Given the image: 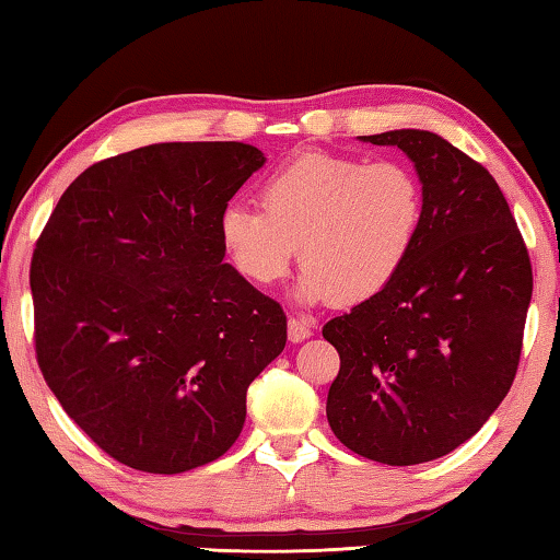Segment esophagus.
I'll use <instances>...</instances> for the list:
<instances>
[{
  "mask_svg": "<svg viewBox=\"0 0 560 560\" xmlns=\"http://www.w3.org/2000/svg\"><path fill=\"white\" fill-rule=\"evenodd\" d=\"M308 336H311L308 320H303L299 316H291L289 318V340H293V343H301V340H306Z\"/></svg>",
  "mask_w": 560,
  "mask_h": 560,
  "instance_id": "obj_1",
  "label": "esophagus"
}]
</instances>
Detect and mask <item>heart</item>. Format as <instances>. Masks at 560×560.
<instances>
[{"mask_svg": "<svg viewBox=\"0 0 560 560\" xmlns=\"http://www.w3.org/2000/svg\"><path fill=\"white\" fill-rule=\"evenodd\" d=\"M261 207L230 202L220 242L234 271L254 287L279 283L306 264V301L360 303L400 277L422 230L420 177L397 160L365 163L334 153H301L261 183Z\"/></svg>", "mask_w": 560, "mask_h": 560, "instance_id": "obj_1", "label": "heart"}]
</instances>
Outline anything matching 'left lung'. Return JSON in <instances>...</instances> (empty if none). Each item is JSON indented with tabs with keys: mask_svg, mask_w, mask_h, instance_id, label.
I'll return each instance as SVG.
<instances>
[{
	"mask_svg": "<svg viewBox=\"0 0 560 560\" xmlns=\"http://www.w3.org/2000/svg\"><path fill=\"white\" fill-rule=\"evenodd\" d=\"M363 140L412 160L424 214L400 277L324 326L340 355L326 415L350 452L410 467L457 450L506 397L534 273L485 165L430 130Z\"/></svg>",
	"mask_w": 560,
	"mask_h": 560,
	"instance_id": "left-lung-1",
	"label": "left lung"
}]
</instances>
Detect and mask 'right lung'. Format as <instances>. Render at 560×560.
<instances>
[{
    "instance_id": "right-lung-1",
    "label": "right lung",
    "mask_w": 560,
    "mask_h": 560,
    "mask_svg": "<svg viewBox=\"0 0 560 560\" xmlns=\"http://www.w3.org/2000/svg\"><path fill=\"white\" fill-rule=\"evenodd\" d=\"M264 165L246 143H155L93 163L36 240L34 350L66 415L126 467L179 474L240 438L287 346L277 301L224 264L220 214Z\"/></svg>"
}]
</instances>
